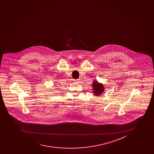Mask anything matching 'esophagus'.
Returning a JSON list of instances; mask_svg holds the SVG:
<instances>
[{
	"mask_svg": "<svg viewBox=\"0 0 154 154\" xmlns=\"http://www.w3.org/2000/svg\"><path fill=\"white\" fill-rule=\"evenodd\" d=\"M75 82H77V83H78V82H79V81H80V79H75Z\"/></svg>",
	"mask_w": 154,
	"mask_h": 154,
	"instance_id": "esophagus-1",
	"label": "esophagus"
}]
</instances>
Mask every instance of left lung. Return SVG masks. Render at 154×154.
<instances>
[{
  "mask_svg": "<svg viewBox=\"0 0 154 154\" xmlns=\"http://www.w3.org/2000/svg\"><path fill=\"white\" fill-rule=\"evenodd\" d=\"M93 93L95 94L96 96H99L104 91V87L102 84L98 83V81H94L93 84Z\"/></svg>",
  "mask_w": 154,
  "mask_h": 154,
  "instance_id": "obj_1",
  "label": "left lung"
}]
</instances>
